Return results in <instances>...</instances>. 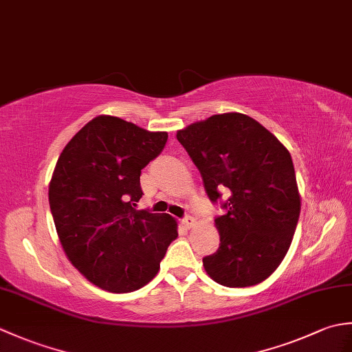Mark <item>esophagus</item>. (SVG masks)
Masks as SVG:
<instances>
[{"label": "esophagus", "mask_w": 352, "mask_h": 352, "mask_svg": "<svg viewBox=\"0 0 352 352\" xmlns=\"http://www.w3.org/2000/svg\"><path fill=\"white\" fill-rule=\"evenodd\" d=\"M182 223L186 227V228H193V226H195L197 221L192 218V216H186L184 219H182Z\"/></svg>", "instance_id": "esophagus-1"}]
</instances>
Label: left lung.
<instances>
[{"label":"left lung","instance_id":"1","mask_svg":"<svg viewBox=\"0 0 352 352\" xmlns=\"http://www.w3.org/2000/svg\"><path fill=\"white\" fill-rule=\"evenodd\" d=\"M213 203L227 190V213L214 219L219 250L203 258L207 275L227 287L271 276L290 248L301 197L290 153L256 119L213 115L177 131Z\"/></svg>","mask_w":352,"mask_h":352}]
</instances>
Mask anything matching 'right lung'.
Masks as SVG:
<instances>
[{"label": "right lung", "mask_w": 352, "mask_h": 352, "mask_svg": "<svg viewBox=\"0 0 352 352\" xmlns=\"http://www.w3.org/2000/svg\"><path fill=\"white\" fill-rule=\"evenodd\" d=\"M166 131L100 115L65 146L48 198L58 241L77 271L102 290L129 294L151 281L178 223L136 210L140 170L162 153Z\"/></svg>", "instance_id": "right-lung-1"}]
</instances>
